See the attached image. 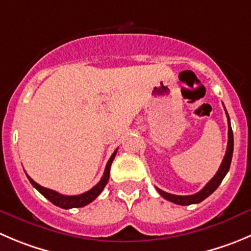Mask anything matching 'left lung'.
<instances>
[{
	"instance_id": "left-lung-1",
	"label": "left lung",
	"mask_w": 251,
	"mask_h": 251,
	"mask_svg": "<svg viewBox=\"0 0 251 251\" xmlns=\"http://www.w3.org/2000/svg\"><path fill=\"white\" fill-rule=\"evenodd\" d=\"M226 109V108H224ZM226 118H228V145H226V155L223 157V161H222L221 166H219L218 171H217L216 175L212 177V180L202 188L200 192L195 193V195L190 196H177V195H171V193L165 192V191L160 190V188L156 187L157 192L163 196L164 199L168 200V201L173 202V203L181 204V206H188V204H195L200 203L203 200H206L209 195L214 192L217 190L221 182L223 181L224 176L226 175V173L229 171V168H230L231 163V156H233V147H234V138H233V130H231L230 127V119H229L228 113H226Z\"/></svg>"
}]
</instances>
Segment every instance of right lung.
<instances>
[{"label":"right lung","instance_id":"obj_1","mask_svg":"<svg viewBox=\"0 0 251 251\" xmlns=\"http://www.w3.org/2000/svg\"><path fill=\"white\" fill-rule=\"evenodd\" d=\"M117 154V149L114 150V152L112 154V156L109 157L108 163H107L106 169H104V174L102 176V178L100 180V182L97 183L95 187H92L91 190H88L87 192L85 193H81V195H76V196H65V195H61V193L56 192V191H52L50 188H45L43 186L38 185L34 180L29 177L27 175L28 180L30 181L33 186L44 196L45 199L49 200L52 204H55V206L60 207V208L64 209H70V208H78V207H83L86 204L91 203L94 200L97 199V196L103 191L104 186L107 185L108 182V178H109V170H111V165H112V161H113L114 156Z\"/></svg>","mask_w":251,"mask_h":251}]
</instances>
